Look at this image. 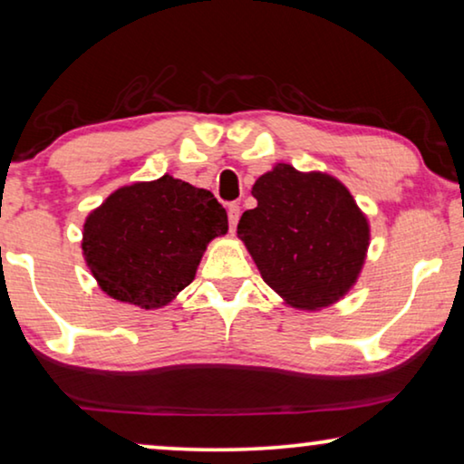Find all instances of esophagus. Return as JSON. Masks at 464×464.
I'll list each match as a JSON object with an SVG mask.
<instances>
[{"label":"esophagus","mask_w":464,"mask_h":464,"mask_svg":"<svg viewBox=\"0 0 464 464\" xmlns=\"http://www.w3.org/2000/svg\"><path fill=\"white\" fill-rule=\"evenodd\" d=\"M240 218V205L238 203H230L227 205V221H230V230L234 232V227L238 224Z\"/></svg>","instance_id":"obj_1"}]
</instances>
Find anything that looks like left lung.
<instances>
[{"mask_svg":"<svg viewBox=\"0 0 464 464\" xmlns=\"http://www.w3.org/2000/svg\"><path fill=\"white\" fill-rule=\"evenodd\" d=\"M245 240L261 276L295 307L331 305L358 278L368 248L366 218L347 188L324 173L280 163L253 186Z\"/></svg>","mask_w":464,"mask_h":464,"instance_id":"1","label":"left lung"}]
</instances>
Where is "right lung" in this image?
<instances>
[{"instance_id": "right-lung-1", "label": "right lung", "mask_w": 464, "mask_h": 464, "mask_svg": "<svg viewBox=\"0 0 464 464\" xmlns=\"http://www.w3.org/2000/svg\"><path fill=\"white\" fill-rule=\"evenodd\" d=\"M226 232L209 190L163 176L112 192L85 221L83 255L104 293L152 310L190 285L207 243Z\"/></svg>"}]
</instances>
